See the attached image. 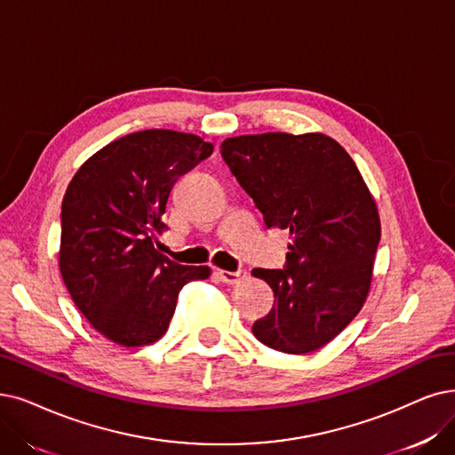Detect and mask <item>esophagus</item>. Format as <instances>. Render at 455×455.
<instances>
[{"label":"esophagus","mask_w":455,"mask_h":455,"mask_svg":"<svg viewBox=\"0 0 455 455\" xmlns=\"http://www.w3.org/2000/svg\"><path fill=\"white\" fill-rule=\"evenodd\" d=\"M216 275H218V278H220L224 283H237L239 280H243V278L246 276V270H243V268L235 270V272H229V270H218Z\"/></svg>","instance_id":"1"}]
</instances>
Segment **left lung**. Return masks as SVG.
<instances>
[{
    "label": "left lung",
    "instance_id": "obj_1",
    "mask_svg": "<svg viewBox=\"0 0 455 455\" xmlns=\"http://www.w3.org/2000/svg\"><path fill=\"white\" fill-rule=\"evenodd\" d=\"M220 153L265 226L291 233L285 267L251 272L275 291V306L251 332L282 353L317 351L355 319L370 291L380 222L364 179L324 134L228 138Z\"/></svg>",
    "mask_w": 455,
    "mask_h": 455
}]
</instances>
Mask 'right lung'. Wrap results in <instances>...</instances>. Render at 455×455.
I'll return each instance as SVG.
<instances>
[{
    "mask_svg": "<svg viewBox=\"0 0 455 455\" xmlns=\"http://www.w3.org/2000/svg\"><path fill=\"white\" fill-rule=\"evenodd\" d=\"M194 134L151 129L123 136L72 177L61 204L60 268L78 310L124 347L164 336L179 291L205 280L155 248L175 180L211 156Z\"/></svg>",
    "mask_w": 455,
    "mask_h": 455,
    "instance_id": "1",
    "label": "right lung"
}]
</instances>
